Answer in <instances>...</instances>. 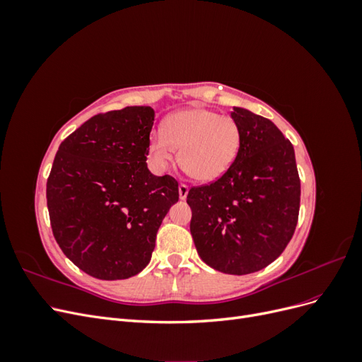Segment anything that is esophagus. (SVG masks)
<instances>
[{"label":"esophagus","instance_id":"34e87169","mask_svg":"<svg viewBox=\"0 0 362 362\" xmlns=\"http://www.w3.org/2000/svg\"><path fill=\"white\" fill-rule=\"evenodd\" d=\"M178 192H180V199H185V198H187V194H189V185L181 182L178 185Z\"/></svg>","mask_w":362,"mask_h":362}]
</instances>
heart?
<instances>
[{
    "label": "heart",
    "mask_w": 362,
    "mask_h": 362,
    "mask_svg": "<svg viewBox=\"0 0 362 362\" xmlns=\"http://www.w3.org/2000/svg\"><path fill=\"white\" fill-rule=\"evenodd\" d=\"M242 146V129L233 116L210 108H187L168 116L163 131L149 137V154L166 169L180 149V164L192 178L210 182L233 166Z\"/></svg>",
    "instance_id": "obj_1"
}]
</instances>
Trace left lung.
I'll return each instance as SVG.
<instances>
[{
    "instance_id": "left-lung-1",
    "label": "left lung",
    "mask_w": 362,
    "mask_h": 362,
    "mask_svg": "<svg viewBox=\"0 0 362 362\" xmlns=\"http://www.w3.org/2000/svg\"><path fill=\"white\" fill-rule=\"evenodd\" d=\"M242 146L218 180L192 187L190 233L208 266L247 275L287 247L298 225L300 180L291 141L272 120L234 107Z\"/></svg>"
}]
</instances>
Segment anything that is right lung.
I'll return each instance as SVG.
<instances>
[{
	"instance_id": "obj_1",
	"label": "right lung",
	"mask_w": 362,
	"mask_h": 362,
	"mask_svg": "<svg viewBox=\"0 0 362 362\" xmlns=\"http://www.w3.org/2000/svg\"><path fill=\"white\" fill-rule=\"evenodd\" d=\"M151 107L100 113L62 141L47 182L52 234L74 264L98 279L137 275L178 182L148 169Z\"/></svg>"
}]
</instances>
